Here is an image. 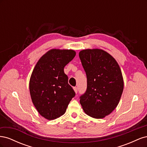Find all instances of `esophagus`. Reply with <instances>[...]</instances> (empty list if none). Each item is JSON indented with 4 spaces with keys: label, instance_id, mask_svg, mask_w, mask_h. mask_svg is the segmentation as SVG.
<instances>
[{
    "label": "esophagus",
    "instance_id": "esophagus-1",
    "mask_svg": "<svg viewBox=\"0 0 147 147\" xmlns=\"http://www.w3.org/2000/svg\"><path fill=\"white\" fill-rule=\"evenodd\" d=\"M74 90L75 93H76V94H77V93L78 92V88H77V87H74Z\"/></svg>",
    "mask_w": 147,
    "mask_h": 147
}]
</instances>
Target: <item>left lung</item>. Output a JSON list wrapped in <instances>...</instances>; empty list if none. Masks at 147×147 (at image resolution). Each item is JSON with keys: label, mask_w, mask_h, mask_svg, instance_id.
<instances>
[{"label": "left lung", "mask_w": 147, "mask_h": 147, "mask_svg": "<svg viewBox=\"0 0 147 147\" xmlns=\"http://www.w3.org/2000/svg\"><path fill=\"white\" fill-rule=\"evenodd\" d=\"M87 77L86 92L80 102L88 115L103 118L117 107L122 95L124 82L117 62L100 49H87L79 53Z\"/></svg>", "instance_id": "obj_1"}]
</instances>
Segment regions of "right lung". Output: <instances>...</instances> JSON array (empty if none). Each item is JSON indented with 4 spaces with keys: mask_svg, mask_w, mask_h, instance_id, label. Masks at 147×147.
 Here are the masks:
<instances>
[{
    "mask_svg": "<svg viewBox=\"0 0 147 147\" xmlns=\"http://www.w3.org/2000/svg\"><path fill=\"white\" fill-rule=\"evenodd\" d=\"M75 55L72 50L52 49L40 57L33 70L29 82L30 97L38 112L47 119L64 115L75 96L64 72Z\"/></svg>",
    "mask_w": 147,
    "mask_h": 147,
    "instance_id": "obj_1",
    "label": "right lung"
}]
</instances>
